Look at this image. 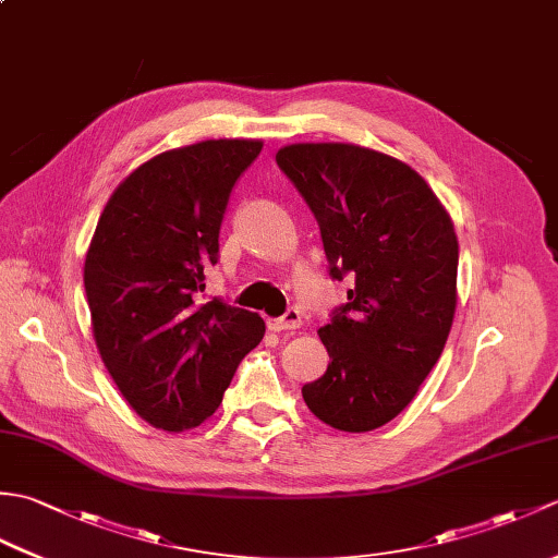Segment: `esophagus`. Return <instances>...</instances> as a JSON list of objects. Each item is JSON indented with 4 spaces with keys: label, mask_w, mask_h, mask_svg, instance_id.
<instances>
[{
    "label": "esophagus",
    "mask_w": 558,
    "mask_h": 558,
    "mask_svg": "<svg viewBox=\"0 0 558 558\" xmlns=\"http://www.w3.org/2000/svg\"><path fill=\"white\" fill-rule=\"evenodd\" d=\"M300 326H302V314L298 310H288L278 318H268V328L276 330V333H280V330H294Z\"/></svg>",
    "instance_id": "34e87169"
}]
</instances>
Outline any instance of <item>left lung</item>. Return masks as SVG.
I'll return each mask as SVG.
<instances>
[{
  "mask_svg": "<svg viewBox=\"0 0 558 558\" xmlns=\"http://www.w3.org/2000/svg\"><path fill=\"white\" fill-rule=\"evenodd\" d=\"M312 208L348 302L318 328L328 369L302 396L340 432H372L410 405L444 352L458 302V236L410 165L354 144L276 153Z\"/></svg>",
  "mask_w": 558,
  "mask_h": 558,
  "instance_id": "obj_1",
  "label": "left lung"
}]
</instances>
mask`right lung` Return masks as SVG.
I'll use <instances>...</instances> for the list:
<instances>
[{
	"instance_id": "add662e5",
	"label": "right lung",
	"mask_w": 558,
	"mask_h": 558,
	"mask_svg": "<svg viewBox=\"0 0 558 558\" xmlns=\"http://www.w3.org/2000/svg\"><path fill=\"white\" fill-rule=\"evenodd\" d=\"M260 148L210 138L165 150L100 213L83 266L93 338L129 405L158 429L208 420L266 333L258 314L201 298L232 186Z\"/></svg>"
}]
</instances>
